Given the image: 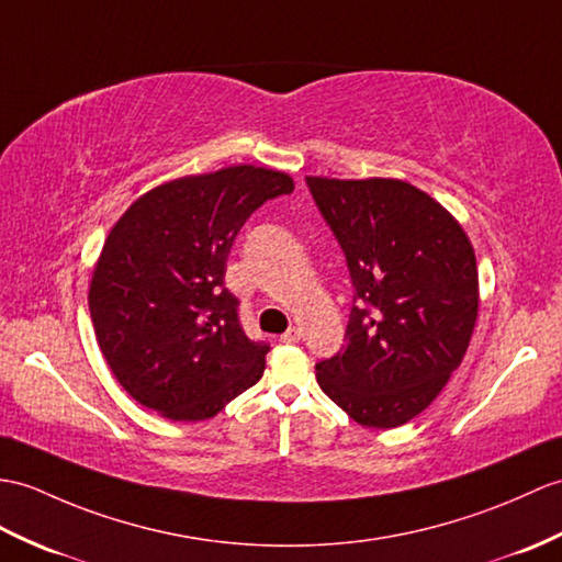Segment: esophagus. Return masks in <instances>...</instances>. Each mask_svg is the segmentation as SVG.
<instances>
[{
    "instance_id": "esophagus-1",
    "label": "esophagus",
    "mask_w": 562,
    "mask_h": 562,
    "mask_svg": "<svg viewBox=\"0 0 562 562\" xmlns=\"http://www.w3.org/2000/svg\"><path fill=\"white\" fill-rule=\"evenodd\" d=\"M280 340L286 342V345L299 342V340H302V330H299V328H290V330H286V333L280 337Z\"/></svg>"
}]
</instances>
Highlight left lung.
<instances>
[{"label": "left lung", "instance_id": "1", "mask_svg": "<svg viewBox=\"0 0 562 562\" xmlns=\"http://www.w3.org/2000/svg\"><path fill=\"white\" fill-rule=\"evenodd\" d=\"M306 187L355 286L345 345L316 363L318 385L361 426L407 424L440 395L472 340V244L407 181L306 177Z\"/></svg>", "mask_w": 562, "mask_h": 562}]
</instances>
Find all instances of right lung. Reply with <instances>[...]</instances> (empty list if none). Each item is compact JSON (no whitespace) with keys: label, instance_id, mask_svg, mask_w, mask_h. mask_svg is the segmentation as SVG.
<instances>
[{"label":"right lung","instance_id":"obj_1","mask_svg":"<svg viewBox=\"0 0 562 562\" xmlns=\"http://www.w3.org/2000/svg\"><path fill=\"white\" fill-rule=\"evenodd\" d=\"M292 191L276 169L227 167L148 191L112 227L88 306L112 373L143 407L211 419L260 381L270 345L241 328L227 256L244 222Z\"/></svg>","mask_w":562,"mask_h":562}]
</instances>
